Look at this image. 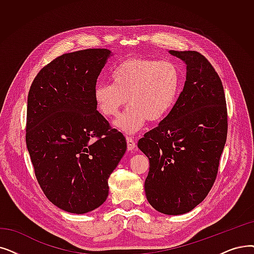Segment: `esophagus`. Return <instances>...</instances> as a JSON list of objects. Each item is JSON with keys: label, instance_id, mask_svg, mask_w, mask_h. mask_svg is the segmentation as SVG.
<instances>
[{"label": "esophagus", "instance_id": "obj_1", "mask_svg": "<svg viewBox=\"0 0 254 254\" xmlns=\"http://www.w3.org/2000/svg\"><path fill=\"white\" fill-rule=\"evenodd\" d=\"M127 150H134L136 147L135 140L130 137H127Z\"/></svg>", "mask_w": 254, "mask_h": 254}]
</instances>
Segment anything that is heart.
<instances>
[{"instance_id": "1", "label": "heart", "mask_w": 254, "mask_h": 254, "mask_svg": "<svg viewBox=\"0 0 254 254\" xmlns=\"http://www.w3.org/2000/svg\"><path fill=\"white\" fill-rule=\"evenodd\" d=\"M111 84H97L95 106L103 116L116 118L127 100L130 107L116 121L127 134L138 131L146 121L160 123L173 109L182 85V71L171 61L129 57L111 73Z\"/></svg>"}]
</instances>
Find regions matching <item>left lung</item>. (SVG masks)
Listing matches in <instances>:
<instances>
[{
  "label": "left lung",
  "mask_w": 254,
  "mask_h": 254,
  "mask_svg": "<svg viewBox=\"0 0 254 254\" xmlns=\"http://www.w3.org/2000/svg\"><path fill=\"white\" fill-rule=\"evenodd\" d=\"M169 53L187 65L184 89L138 147L149 160L148 202L160 213L182 215L199 204L215 183L227 137V108L222 82L203 55Z\"/></svg>",
  "instance_id": "obj_1"
}]
</instances>
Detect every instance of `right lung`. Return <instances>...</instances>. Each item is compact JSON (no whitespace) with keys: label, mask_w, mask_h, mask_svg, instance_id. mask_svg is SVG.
Returning a JSON list of instances; mask_svg holds the SVG:
<instances>
[{"label":"right lung","mask_w":254,"mask_h":254,"mask_svg":"<svg viewBox=\"0 0 254 254\" xmlns=\"http://www.w3.org/2000/svg\"><path fill=\"white\" fill-rule=\"evenodd\" d=\"M111 51L63 54L46 65L28 94L26 143L37 182L65 212L101 206L108 180L127 150L125 136L110 127L93 98Z\"/></svg>","instance_id":"right-lung-1"}]
</instances>
